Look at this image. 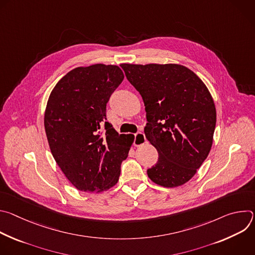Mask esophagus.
<instances>
[{"label": "esophagus", "mask_w": 255, "mask_h": 255, "mask_svg": "<svg viewBox=\"0 0 255 255\" xmlns=\"http://www.w3.org/2000/svg\"><path fill=\"white\" fill-rule=\"evenodd\" d=\"M145 142H146V138H145V135L142 132H138L135 134V138H134V146L138 147L143 145Z\"/></svg>", "instance_id": "obj_1"}]
</instances>
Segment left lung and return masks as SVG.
I'll return each instance as SVG.
<instances>
[{"instance_id":"obj_1","label":"left lung","mask_w":255,"mask_h":255,"mask_svg":"<svg viewBox=\"0 0 255 255\" xmlns=\"http://www.w3.org/2000/svg\"><path fill=\"white\" fill-rule=\"evenodd\" d=\"M125 76L142 97L144 133L158 152L147 169L158 186L176 188L196 174L207 158L216 126V107L204 82L175 63H122Z\"/></svg>"}]
</instances>
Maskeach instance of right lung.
Returning <instances> with one entry per match:
<instances>
[{
  "label": "right lung",
  "instance_id": "right-lung-1",
  "mask_svg": "<svg viewBox=\"0 0 255 255\" xmlns=\"http://www.w3.org/2000/svg\"><path fill=\"white\" fill-rule=\"evenodd\" d=\"M124 80L121 68L97 63L71 69L50 93L44 128L51 153L79 191L102 193L119 180L132 138L106 120V105ZM104 127L106 132H99Z\"/></svg>",
  "mask_w": 255,
  "mask_h": 255
}]
</instances>
